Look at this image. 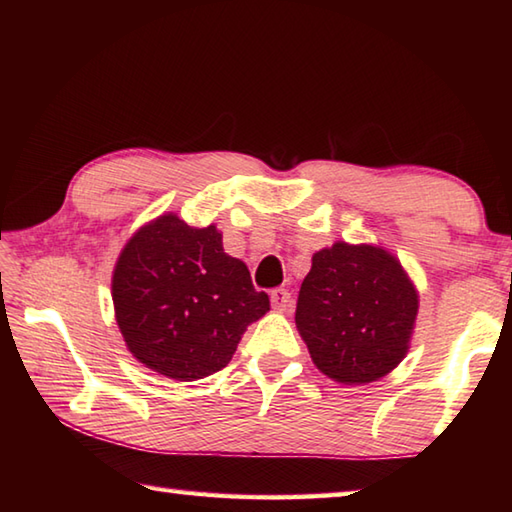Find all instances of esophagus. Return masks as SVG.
I'll list each match as a JSON object with an SVG mask.
<instances>
[{
    "instance_id": "34e87169",
    "label": "esophagus",
    "mask_w": 512,
    "mask_h": 512,
    "mask_svg": "<svg viewBox=\"0 0 512 512\" xmlns=\"http://www.w3.org/2000/svg\"><path fill=\"white\" fill-rule=\"evenodd\" d=\"M270 303H273V308L284 312L290 306V292L286 288H275L270 292Z\"/></svg>"
}]
</instances>
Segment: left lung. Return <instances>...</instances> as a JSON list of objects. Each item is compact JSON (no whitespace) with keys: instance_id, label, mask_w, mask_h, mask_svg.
Segmentation results:
<instances>
[{"instance_id":"8db88e82","label":"left lung","mask_w":512,"mask_h":512,"mask_svg":"<svg viewBox=\"0 0 512 512\" xmlns=\"http://www.w3.org/2000/svg\"><path fill=\"white\" fill-rule=\"evenodd\" d=\"M416 314L418 290L389 250L336 242L312 255L295 321L325 376L367 385L405 358Z\"/></svg>"}]
</instances>
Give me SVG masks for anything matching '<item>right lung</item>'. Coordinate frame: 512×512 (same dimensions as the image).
I'll return each instance as SVG.
<instances>
[{"mask_svg": "<svg viewBox=\"0 0 512 512\" xmlns=\"http://www.w3.org/2000/svg\"><path fill=\"white\" fill-rule=\"evenodd\" d=\"M116 323L127 350L173 380L220 372L253 321L270 310L244 262L226 255L217 228L165 213L140 226L112 277Z\"/></svg>", "mask_w": 512, "mask_h": 512, "instance_id": "add662e5", "label": "right lung"}]
</instances>
